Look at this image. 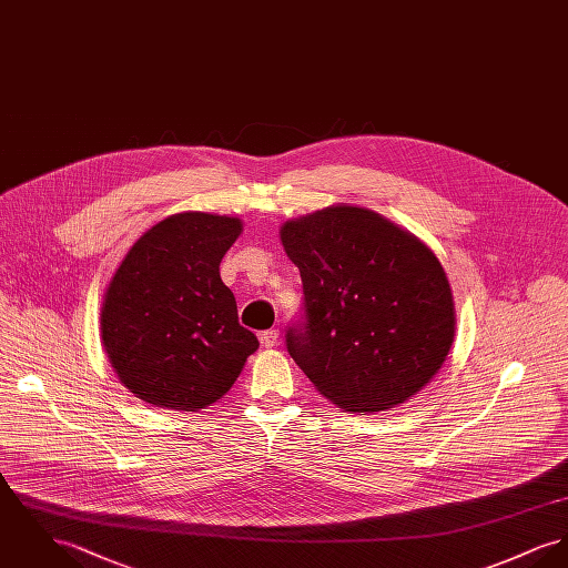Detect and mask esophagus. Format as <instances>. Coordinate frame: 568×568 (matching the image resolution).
Segmentation results:
<instances>
[{
  "label": "esophagus",
  "mask_w": 568,
  "mask_h": 568,
  "mask_svg": "<svg viewBox=\"0 0 568 568\" xmlns=\"http://www.w3.org/2000/svg\"><path fill=\"white\" fill-rule=\"evenodd\" d=\"M277 338H280V329H275V327L266 329V332L261 334V342H263L265 348H273L277 344Z\"/></svg>",
  "instance_id": "esophagus-1"
}]
</instances>
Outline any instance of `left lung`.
I'll return each instance as SVG.
<instances>
[{
    "label": "left lung",
    "instance_id": "left-lung-1",
    "mask_svg": "<svg viewBox=\"0 0 568 568\" xmlns=\"http://www.w3.org/2000/svg\"><path fill=\"white\" fill-rule=\"evenodd\" d=\"M302 273L305 325L286 348L305 377L351 414L409 400L444 366L456 329L435 252L371 209L334 204L280 227Z\"/></svg>",
    "mask_w": 568,
    "mask_h": 568
}]
</instances>
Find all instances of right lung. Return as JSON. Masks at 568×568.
Here are the masks:
<instances>
[{
    "mask_svg": "<svg viewBox=\"0 0 568 568\" xmlns=\"http://www.w3.org/2000/svg\"><path fill=\"white\" fill-rule=\"evenodd\" d=\"M241 232L239 217L176 213L149 227L115 268L101 305V341L120 383L144 403L204 409L258 348L220 275Z\"/></svg>",
    "mask_w": 568,
    "mask_h": 568,
    "instance_id": "1",
    "label": "right lung"
}]
</instances>
